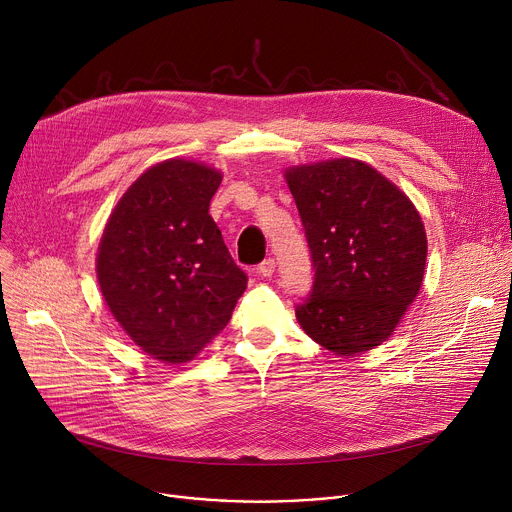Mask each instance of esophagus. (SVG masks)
I'll return each mask as SVG.
<instances>
[{
  "mask_svg": "<svg viewBox=\"0 0 512 512\" xmlns=\"http://www.w3.org/2000/svg\"><path fill=\"white\" fill-rule=\"evenodd\" d=\"M273 271H275V259H273V257H267V259H265V261H261V263H259V267H257V273H259V275H263V277L273 275Z\"/></svg>",
  "mask_w": 512,
  "mask_h": 512,
  "instance_id": "esophagus-1",
  "label": "esophagus"
}]
</instances>
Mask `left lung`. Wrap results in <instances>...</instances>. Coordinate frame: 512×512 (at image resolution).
Wrapping results in <instances>:
<instances>
[{
	"instance_id": "8db88e82",
	"label": "left lung",
	"mask_w": 512,
	"mask_h": 512,
	"mask_svg": "<svg viewBox=\"0 0 512 512\" xmlns=\"http://www.w3.org/2000/svg\"><path fill=\"white\" fill-rule=\"evenodd\" d=\"M314 281L296 304L304 332L340 356L385 342L419 294L427 239L411 200L369 164L340 158L285 170Z\"/></svg>"
}]
</instances>
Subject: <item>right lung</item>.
<instances>
[{
    "instance_id": "obj_1",
    "label": "right lung",
    "mask_w": 512,
    "mask_h": 512,
    "mask_svg": "<svg viewBox=\"0 0 512 512\" xmlns=\"http://www.w3.org/2000/svg\"><path fill=\"white\" fill-rule=\"evenodd\" d=\"M221 172L166 160L143 172L111 212L99 243L101 294L150 356L192 360L221 332L247 287L208 214Z\"/></svg>"
}]
</instances>
